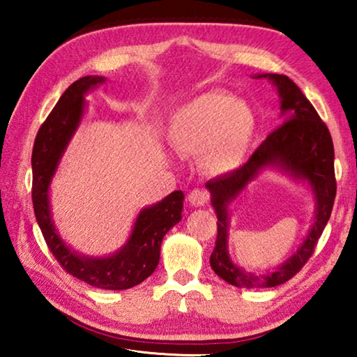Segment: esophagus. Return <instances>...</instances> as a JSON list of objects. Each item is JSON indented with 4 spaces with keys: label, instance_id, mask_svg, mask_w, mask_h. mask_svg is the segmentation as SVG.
Returning <instances> with one entry per match:
<instances>
[{
    "label": "esophagus",
    "instance_id": "34e87169",
    "mask_svg": "<svg viewBox=\"0 0 357 357\" xmlns=\"http://www.w3.org/2000/svg\"><path fill=\"white\" fill-rule=\"evenodd\" d=\"M209 202V192L204 189H193L189 193V203L193 206H204Z\"/></svg>",
    "mask_w": 357,
    "mask_h": 357
}]
</instances>
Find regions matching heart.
Masks as SVG:
<instances>
[{"label": "heart", "mask_w": 357, "mask_h": 357, "mask_svg": "<svg viewBox=\"0 0 357 357\" xmlns=\"http://www.w3.org/2000/svg\"><path fill=\"white\" fill-rule=\"evenodd\" d=\"M255 134L250 107L223 91H208L185 102L170 121L172 148L179 155H202L211 173H225L243 164Z\"/></svg>", "instance_id": "b5f03b06"}]
</instances>
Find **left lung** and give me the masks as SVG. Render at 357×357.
Instances as JSON below:
<instances>
[{"label": "left lung", "instance_id": "obj_1", "mask_svg": "<svg viewBox=\"0 0 357 357\" xmlns=\"http://www.w3.org/2000/svg\"><path fill=\"white\" fill-rule=\"evenodd\" d=\"M261 77V75H259ZM273 80L280 94L283 123L266 137L249 160L236 170L213 178L206 187L213 193L217 213V239L211 253V268L223 280L243 288H271L291 279L315 252L334 206L337 181L334 172V144L328 126L323 123L310 100L291 78L280 74H264ZM266 165H280L310 181L317 195L316 223L301 249L273 275L255 276L236 268L226 252V204Z\"/></svg>", "mask_w": 357, "mask_h": 357}]
</instances>
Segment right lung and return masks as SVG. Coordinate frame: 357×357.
<instances>
[{
	"label": "right lung",
	"instance_id": "add662e5",
	"mask_svg": "<svg viewBox=\"0 0 357 357\" xmlns=\"http://www.w3.org/2000/svg\"><path fill=\"white\" fill-rule=\"evenodd\" d=\"M102 82H105L104 77L88 75L72 83L42 123L36 135L31 155V197L36 220L44 234L48 250L66 273L96 288L128 289L142 283L154 273L160 258L162 239L168 229L181 220L184 193L174 190L165 200L143 209L128 244L114 255L99 259L78 257L66 247L53 227L48 208V185L70 137L74 135L82 119L83 94Z\"/></svg>",
	"mask_w": 357,
	"mask_h": 357
}]
</instances>
